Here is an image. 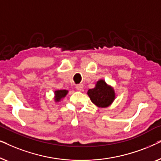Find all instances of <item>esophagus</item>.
<instances>
[{
  "label": "esophagus",
  "instance_id": "obj_1",
  "mask_svg": "<svg viewBox=\"0 0 161 161\" xmlns=\"http://www.w3.org/2000/svg\"><path fill=\"white\" fill-rule=\"evenodd\" d=\"M76 89L78 90V91H79V92L83 91V84H78V85H77L76 86Z\"/></svg>",
  "mask_w": 161,
  "mask_h": 161
}]
</instances>
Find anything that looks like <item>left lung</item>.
<instances>
[{
  "label": "left lung",
  "instance_id": "obj_1",
  "mask_svg": "<svg viewBox=\"0 0 161 161\" xmlns=\"http://www.w3.org/2000/svg\"><path fill=\"white\" fill-rule=\"evenodd\" d=\"M87 94L92 102L100 108L108 107L116 97L113 87L108 85L104 80H98L95 87L88 90Z\"/></svg>",
  "mask_w": 161,
  "mask_h": 161
}]
</instances>
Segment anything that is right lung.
<instances>
[{
	"label": "right lung",
	"instance_id": "right-lung-1",
	"mask_svg": "<svg viewBox=\"0 0 161 161\" xmlns=\"http://www.w3.org/2000/svg\"><path fill=\"white\" fill-rule=\"evenodd\" d=\"M68 93L67 90H56L55 91V101L59 102L61 99H63Z\"/></svg>",
	"mask_w": 161,
	"mask_h": 161
}]
</instances>
